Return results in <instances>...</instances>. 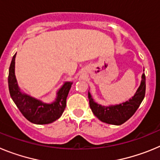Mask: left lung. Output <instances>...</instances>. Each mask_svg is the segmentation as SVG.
I'll return each mask as SVG.
<instances>
[{
    "instance_id": "1",
    "label": "left lung",
    "mask_w": 160,
    "mask_h": 160,
    "mask_svg": "<svg viewBox=\"0 0 160 160\" xmlns=\"http://www.w3.org/2000/svg\"><path fill=\"white\" fill-rule=\"evenodd\" d=\"M146 92V77L142 73L141 84L137 90L135 94L131 99L126 102L111 107H102L94 102L90 93H88L90 107L92 112L102 122L113 125H121L128 121L143 100Z\"/></svg>"
}]
</instances>
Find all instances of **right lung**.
Here are the masks:
<instances>
[{"mask_svg": "<svg viewBox=\"0 0 160 160\" xmlns=\"http://www.w3.org/2000/svg\"><path fill=\"white\" fill-rule=\"evenodd\" d=\"M15 57H12L8 70V90L12 101L16 104L26 119L35 124L51 123L61 117L66 106V98L72 82H66L58 92L56 101L52 104H46L29 95L21 93L14 74Z\"/></svg>", "mask_w": 160, "mask_h": 160, "instance_id": "right-lung-1", "label": "right lung"}]
</instances>
